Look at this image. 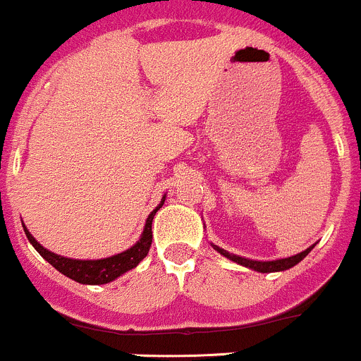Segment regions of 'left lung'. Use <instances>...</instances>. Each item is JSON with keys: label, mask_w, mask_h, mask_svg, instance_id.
I'll return each mask as SVG.
<instances>
[{"label": "left lung", "mask_w": 361, "mask_h": 361, "mask_svg": "<svg viewBox=\"0 0 361 361\" xmlns=\"http://www.w3.org/2000/svg\"><path fill=\"white\" fill-rule=\"evenodd\" d=\"M212 247L216 249V251L219 252V255L226 256L228 259H231V262L238 263V265L247 267V269L256 270V272L267 274V272H283V270H288V269H291V267L297 265V263H300L302 259L305 258V256L309 255L310 251H312L314 244L310 245V247H307L305 251L298 252V255L290 256V258L274 259V262H256V259H247V258H242V256H237V255H230V252H228V251H224V249L217 247V245H214V244H212Z\"/></svg>", "instance_id": "left-lung-1"}]
</instances>
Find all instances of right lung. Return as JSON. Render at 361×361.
Returning <instances> with one entry per match:
<instances>
[{"instance_id": "obj_1", "label": "right lung", "mask_w": 361, "mask_h": 361, "mask_svg": "<svg viewBox=\"0 0 361 361\" xmlns=\"http://www.w3.org/2000/svg\"><path fill=\"white\" fill-rule=\"evenodd\" d=\"M166 195L161 198V203L149 214L147 221H145V228L142 237L138 238V242L135 245H131L126 251L119 252V255H114L110 258L103 259H70L64 258V256L56 255V252H51L49 249H45L44 245L38 244L37 238L27 231V228L24 226V231H26L27 240L33 244V247L54 267L56 270H59L63 276L70 277V279L77 281L80 284H106L110 281L117 279L119 276H123L128 270L135 269L142 259L147 256L149 249H151L152 244V219H154L156 212L163 207L165 203Z\"/></svg>"}]
</instances>
